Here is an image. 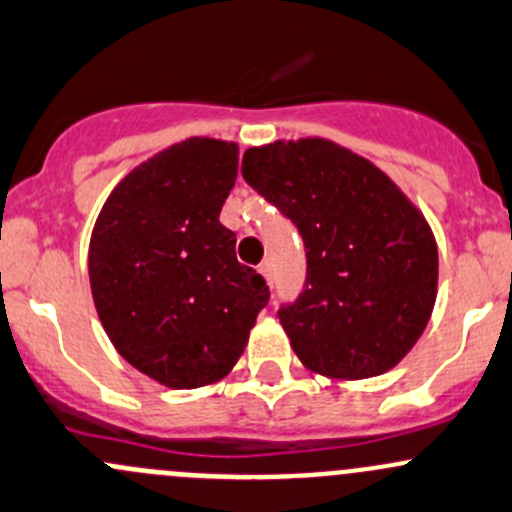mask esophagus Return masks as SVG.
Masks as SVG:
<instances>
[{
	"instance_id": "esophagus-1",
	"label": "esophagus",
	"mask_w": 512,
	"mask_h": 512,
	"mask_svg": "<svg viewBox=\"0 0 512 512\" xmlns=\"http://www.w3.org/2000/svg\"><path fill=\"white\" fill-rule=\"evenodd\" d=\"M260 272H262V277L267 279V282H272V262L270 260H265L260 265Z\"/></svg>"
}]
</instances>
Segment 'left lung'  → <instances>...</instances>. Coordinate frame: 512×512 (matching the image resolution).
<instances>
[{
  "mask_svg": "<svg viewBox=\"0 0 512 512\" xmlns=\"http://www.w3.org/2000/svg\"><path fill=\"white\" fill-rule=\"evenodd\" d=\"M242 179L304 240V289L277 311L301 363L343 380L395 368L437 299L424 215L378 166L326 139L247 149Z\"/></svg>",
  "mask_w": 512,
  "mask_h": 512,
  "instance_id": "1",
  "label": "left lung"
}]
</instances>
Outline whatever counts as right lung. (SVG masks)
<instances>
[{"instance_id": "right-lung-1", "label": "right lung", "mask_w": 512, "mask_h": 512, "mask_svg": "<svg viewBox=\"0 0 512 512\" xmlns=\"http://www.w3.org/2000/svg\"><path fill=\"white\" fill-rule=\"evenodd\" d=\"M235 176L238 144H174L120 181L90 238V289L107 336L129 365L174 390L225 378L270 301L220 223Z\"/></svg>"}]
</instances>
